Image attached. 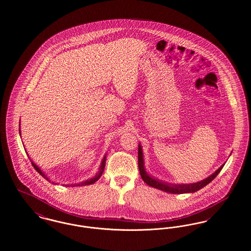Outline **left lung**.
Instances as JSON below:
<instances>
[{"instance_id": "8db88e82", "label": "left lung", "mask_w": 251, "mask_h": 251, "mask_svg": "<svg viewBox=\"0 0 251 251\" xmlns=\"http://www.w3.org/2000/svg\"><path fill=\"white\" fill-rule=\"evenodd\" d=\"M138 164H139V170L141 176L143 178V180L145 183L153 188H157L158 190H161L163 192L166 193H170V194H187V193H195L198 190L202 189L203 187H205L206 185L209 184L211 181H212L216 176L220 173L222 170V168L224 167V164L222 166H220V168H218L216 171L213 174H211L210 176L206 177L205 179L198 181L196 183H191V184H172V183H166L163 182L161 180H158L157 178L150 176L145 168V161H144V154H143V149H142V145H139V149H138Z\"/></svg>"}]
</instances>
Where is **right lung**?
<instances>
[{"mask_svg":"<svg viewBox=\"0 0 251 251\" xmlns=\"http://www.w3.org/2000/svg\"><path fill=\"white\" fill-rule=\"evenodd\" d=\"M21 126V125H20ZM20 130V129H19ZM20 133H21V130H20ZM21 135V134H20ZM106 155H105V157L104 158L102 159V162H101V164H100V167H99V171L96 173V175L92 177V178H90V179H87V180H85V181H82L81 183H77V184H73V187L74 186H86V185H91L93 184L95 181H97L100 177H101V176H102V174H103V172H104V168H105V166H106ZM32 165L34 166V168L37 170L38 173H40V175L45 178V179H47L48 181H50V179H49V177L43 173V172L40 170V167L39 166H37V164H35L33 161H32ZM51 182V181H50ZM53 184H55L54 182H53ZM67 186H70V185H67ZM72 186V185H71Z\"/></svg>","mask_w":251,"mask_h":251,"instance_id":"obj_1","label":"right lung"}]
</instances>
